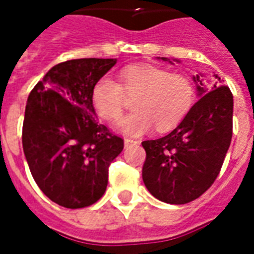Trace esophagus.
I'll return each mask as SVG.
<instances>
[{
	"label": "esophagus",
	"instance_id": "1",
	"mask_svg": "<svg viewBox=\"0 0 254 254\" xmlns=\"http://www.w3.org/2000/svg\"><path fill=\"white\" fill-rule=\"evenodd\" d=\"M137 140H133V138H125V147L129 148V147H133V145H137Z\"/></svg>",
	"mask_w": 254,
	"mask_h": 254
}]
</instances>
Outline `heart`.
I'll use <instances>...</instances> for the list:
<instances>
[{"label":"heart","instance_id":"heart-1","mask_svg":"<svg viewBox=\"0 0 254 254\" xmlns=\"http://www.w3.org/2000/svg\"><path fill=\"white\" fill-rule=\"evenodd\" d=\"M127 98L134 113L121 122V129L137 136L155 125L158 132H167L180 125L189 114L196 98L190 77L152 65H132L120 73V83L103 77L92 88V103L102 118L120 121L127 107Z\"/></svg>","mask_w":254,"mask_h":254}]
</instances>
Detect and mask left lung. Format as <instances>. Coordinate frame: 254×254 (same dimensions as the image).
<instances>
[{
	"instance_id": "1",
	"label": "left lung",
	"mask_w": 254,
	"mask_h": 254,
	"mask_svg": "<svg viewBox=\"0 0 254 254\" xmlns=\"http://www.w3.org/2000/svg\"><path fill=\"white\" fill-rule=\"evenodd\" d=\"M163 61L169 58L162 57ZM198 96L189 114L167 136L145 140L143 181L149 193L169 204H187L207 191L220 173L233 137V94L215 74H197Z\"/></svg>"
}]
</instances>
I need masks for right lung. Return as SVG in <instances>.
<instances>
[{
    "label": "right lung",
    "instance_id": "add662e5",
    "mask_svg": "<svg viewBox=\"0 0 254 254\" xmlns=\"http://www.w3.org/2000/svg\"><path fill=\"white\" fill-rule=\"evenodd\" d=\"M114 58H80L53 66L31 91L23 122V149L36 185L70 209L105 194L111 162L124 138L98 121L92 88Z\"/></svg>",
    "mask_w": 254,
    "mask_h": 254
}]
</instances>
